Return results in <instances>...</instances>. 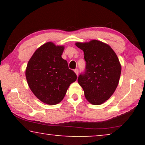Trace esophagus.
Returning a JSON list of instances; mask_svg holds the SVG:
<instances>
[{"instance_id": "esophagus-1", "label": "esophagus", "mask_w": 145, "mask_h": 145, "mask_svg": "<svg viewBox=\"0 0 145 145\" xmlns=\"http://www.w3.org/2000/svg\"><path fill=\"white\" fill-rule=\"evenodd\" d=\"M74 72L76 73V74L77 75V76H78V69H75Z\"/></svg>"}]
</instances>
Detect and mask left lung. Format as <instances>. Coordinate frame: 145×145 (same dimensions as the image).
Masks as SVG:
<instances>
[{
  "label": "left lung",
  "mask_w": 145,
  "mask_h": 145,
  "mask_svg": "<svg viewBox=\"0 0 145 145\" xmlns=\"http://www.w3.org/2000/svg\"><path fill=\"white\" fill-rule=\"evenodd\" d=\"M84 51L86 68L78 78L86 100L100 105L112 96L120 80L121 67L110 45L100 41L75 43Z\"/></svg>",
  "instance_id": "left-lung-1"
}]
</instances>
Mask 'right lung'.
<instances>
[{
  "label": "right lung",
  "instance_id": "right-lung-1",
  "mask_svg": "<svg viewBox=\"0 0 145 145\" xmlns=\"http://www.w3.org/2000/svg\"><path fill=\"white\" fill-rule=\"evenodd\" d=\"M64 46L47 42L35 51L27 63L25 77L33 94L46 104L61 102L76 74L61 57Z\"/></svg>",
  "mask_w": 145,
  "mask_h": 145
}]
</instances>
